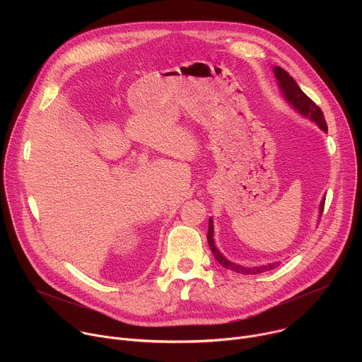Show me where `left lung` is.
I'll return each mask as SVG.
<instances>
[{
    "label": "left lung",
    "mask_w": 362,
    "mask_h": 362,
    "mask_svg": "<svg viewBox=\"0 0 362 362\" xmlns=\"http://www.w3.org/2000/svg\"><path fill=\"white\" fill-rule=\"evenodd\" d=\"M274 73H275V77L278 80V84L281 87V91L284 93L286 101L289 103V105L296 110L299 112L302 116L305 117H309L313 122H315L320 129H322L324 132H328V126H327V122L324 119V113L322 110L315 105V103L309 98L300 88L299 86L296 84V81L289 76L288 71H285L284 69L281 67H274ZM324 203H325V199H322L321 202V206H320V216L321 214L324 212ZM208 243H209V247L215 256V259L226 269L229 271H233V272H238V274H243V275H256V274H262V272H267V271H271L274 268H276L279 264L278 262H274V264H268V265H262V267H253V268H246V267H242V265H238V264H233L230 262L229 259H226V257L218 250V247L215 246V239H214V221L212 218H209V230H208Z\"/></svg>",
    "instance_id": "left-lung-1"
}]
</instances>
